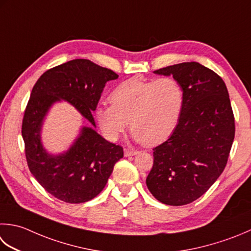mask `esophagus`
Masks as SVG:
<instances>
[{
    "label": "esophagus",
    "instance_id": "obj_1",
    "mask_svg": "<svg viewBox=\"0 0 251 251\" xmlns=\"http://www.w3.org/2000/svg\"><path fill=\"white\" fill-rule=\"evenodd\" d=\"M137 153H138V151H136V150H130V149H125L124 150L125 156H132V155H136Z\"/></svg>",
    "mask_w": 251,
    "mask_h": 251
}]
</instances>
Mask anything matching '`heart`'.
Instances as JSON below:
<instances>
[{"label":"heart","instance_id":"1","mask_svg":"<svg viewBox=\"0 0 251 251\" xmlns=\"http://www.w3.org/2000/svg\"><path fill=\"white\" fill-rule=\"evenodd\" d=\"M110 100L111 104L104 103L96 110L103 135L114 141L129 124L136 140L154 146L168 139L177 127L185 91L173 77L149 80L135 77L117 85Z\"/></svg>","mask_w":251,"mask_h":251}]
</instances>
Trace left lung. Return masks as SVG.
<instances>
[{
	"mask_svg": "<svg viewBox=\"0 0 251 251\" xmlns=\"http://www.w3.org/2000/svg\"><path fill=\"white\" fill-rule=\"evenodd\" d=\"M154 73L177 79L184 87L185 103L173 134L153 148L147 187L162 203L188 204L214 184L227 163L235 137L228 91L217 73L197 62Z\"/></svg>",
	"mask_w": 251,
	"mask_h": 251,
	"instance_id": "8db88e82",
	"label": "left lung"
}]
</instances>
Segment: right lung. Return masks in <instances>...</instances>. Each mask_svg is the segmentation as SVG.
<instances>
[{"label":"right lung","mask_w":251,"mask_h":251,"mask_svg":"<svg viewBox=\"0 0 251 251\" xmlns=\"http://www.w3.org/2000/svg\"><path fill=\"white\" fill-rule=\"evenodd\" d=\"M116 78L119 75L109 68L77 58L43 73L32 88L22 125L27 164L39 184L64 202L81 203L97 197L124 151L93 127H82L66 152L49 154L40 137L44 117L53 103L65 100L96 127L92 112L105 83Z\"/></svg>","instance_id":"right-lung-1"}]
</instances>
